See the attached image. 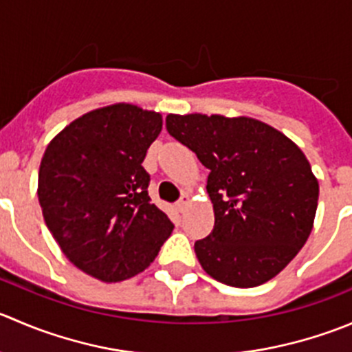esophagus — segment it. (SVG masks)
<instances>
[{
    "label": "esophagus",
    "instance_id": "1",
    "mask_svg": "<svg viewBox=\"0 0 352 352\" xmlns=\"http://www.w3.org/2000/svg\"><path fill=\"white\" fill-rule=\"evenodd\" d=\"M189 203H190L189 196H187V194H184V196L180 197L179 201H177V210H179L180 213H184V210H186V208L189 206Z\"/></svg>",
    "mask_w": 352,
    "mask_h": 352
}]
</instances>
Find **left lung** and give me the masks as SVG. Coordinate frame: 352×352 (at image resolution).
Wrapping results in <instances>:
<instances>
[{
	"instance_id": "1",
	"label": "left lung",
	"mask_w": 352,
	"mask_h": 352,
	"mask_svg": "<svg viewBox=\"0 0 352 352\" xmlns=\"http://www.w3.org/2000/svg\"><path fill=\"white\" fill-rule=\"evenodd\" d=\"M166 131L210 170L214 227L194 244L204 272L241 289L280 274L308 241L318 206L305 153L248 117L168 115Z\"/></svg>"
}]
</instances>
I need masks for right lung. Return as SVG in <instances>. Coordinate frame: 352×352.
Instances as JSON below:
<instances>
[{"label":"right lung","instance_id":"add662e5","mask_svg":"<svg viewBox=\"0 0 352 352\" xmlns=\"http://www.w3.org/2000/svg\"><path fill=\"white\" fill-rule=\"evenodd\" d=\"M162 115L118 103L82 115L44 151L37 196L63 254L87 275L120 282L149 267L173 223L151 203L142 162Z\"/></svg>","mask_w":352,"mask_h":352}]
</instances>
